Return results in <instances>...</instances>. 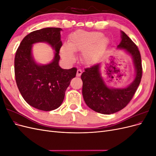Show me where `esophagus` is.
Here are the masks:
<instances>
[{
	"label": "esophagus",
	"mask_w": 156,
	"mask_h": 156,
	"mask_svg": "<svg viewBox=\"0 0 156 156\" xmlns=\"http://www.w3.org/2000/svg\"><path fill=\"white\" fill-rule=\"evenodd\" d=\"M81 74H82V70L80 69H78L77 71L76 76H77V77H80V76H81Z\"/></svg>",
	"instance_id": "esophagus-1"
}]
</instances>
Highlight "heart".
I'll use <instances>...</instances> for the list:
<instances>
[{"mask_svg": "<svg viewBox=\"0 0 156 156\" xmlns=\"http://www.w3.org/2000/svg\"><path fill=\"white\" fill-rule=\"evenodd\" d=\"M109 40L100 32L78 30L70 36L68 44H64L60 49L62 58L73 62L74 52L83 51L82 62L87 65L96 63L108 48Z\"/></svg>", "mask_w": 156, "mask_h": 156, "instance_id": "heart-1", "label": "heart"}]
</instances>
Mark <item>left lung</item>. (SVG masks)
<instances>
[{
  "mask_svg": "<svg viewBox=\"0 0 156 156\" xmlns=\"http://www.w3.org/2000/svg\"><path fill=\"white\" fill-rule=\"evenodd\" d=\"M118 49L124 50L133 60L135 68L133 81L123 88H113L107 84L102 77L101 64L84 69L81 75L82 93L87 105L93 111L110 115L124 108L133 98L142 77L140 54L136 45L123 31Z\"/></svg>",
  "mask_w": 156,
  "mask_h": 156,
  "instance_id": "obj_1",
  "label": "left lung"
}]
</instances>
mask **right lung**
<instances>
[{"instance_id": "obj_1", "label": "right lung", "mask_w": 156, "mask_h": 156, "mask_svg": "<svg viewBox=\"0 0 156 156\" xmlns=\"http://www.w3.org/2000/svg\"><path fill=\"white\" fill-rule=\"evenodd\" d=\"M60 28H45L26 36L16 51L14 61L17 85L21 96L30 106L50 111L59 107L77 69H62L59 66V51L62 45ZM46 43L55 51L48 64L37 63L32 55L33 45Z\"/></svg>"}]
</instances>
